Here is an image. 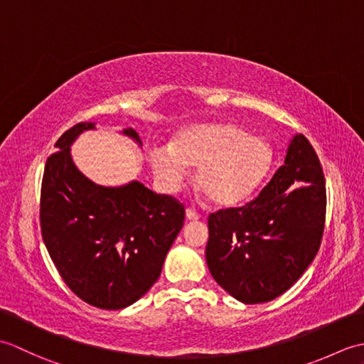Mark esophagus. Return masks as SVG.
Listing matches in <instances>:
<instances>
[{
	"instance_id": "obj_1",
	"label": "esophagus",
	"mask_w": 364,
	"mask_h": 364,
	"mask_svg": "<svg viewBox=\"0 0 364 364\" xmlns=\"http://www.w3.org/2000/svg\"><path fill=\"white\" fill-rule=\"evenodd\" d=\"M186 219H188V220H198V219H200V215H198L196 211L186 210Z\"/></svg>"
}]
</instances>
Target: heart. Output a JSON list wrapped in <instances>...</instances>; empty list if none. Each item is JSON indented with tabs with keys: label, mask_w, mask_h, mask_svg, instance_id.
Returning a JSON list of instances; mask_svg holds the SVG:
<instances>
[{
	"label": "heart",
	"mask_w": 364,
	"mask_h": 364,
	"mask_svg": "<svg viewBox=\"0 0 364 364\" xmlns=\"http://www.w3.org/2000/svg\"><path fill=\"white\" fill-rule=\"evenodd\" d=\"M149 159L166 191L180 189L188 167H197L198 189L214 205L231 208L257 194L272 172L275 154L266 139L233 123H200L178 131L170 146H151Z\"/></svg>",
	"instance_id": "obj_1"
}]
</instances>
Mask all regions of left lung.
<instances>
[{"label":"left lung","instance_id":"8db88e82","mask_svg":"<svg viewBox=\"0 0 364 364\" xmlns=\"http://www.w3.org/2000/svg\"><path fill=\"white\" fill-rule=\"evenodd\" d=\"M326 181L318 154L296 134L284 164L253 202L210 215L206 264L242 304H264L288 291L319 250Z\"/></svg>","mask_w":364,"mask_h":364}]
</instances>
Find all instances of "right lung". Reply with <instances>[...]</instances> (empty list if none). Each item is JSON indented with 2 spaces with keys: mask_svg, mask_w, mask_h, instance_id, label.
<instances>
[{
  "mask_svg": "<svg viewBox=\"0 0 364 364\" xmlns=\"http://www.w3.org/2000/svg\"><path fill=\"white\" fill-rule=\"evenodd\" d=\"M94 122L72 127L45 164L42 237L54 266L76 296L103 310L133 305L158 280L180 233L184 208L142 183L102 186L76 167L72 145ZM120 133L139 146L133 128Z\"/></svg>",
  "mask_w": 364,
  "mask_h": 364,
  "instance_id": "right-lung-1",
  "label": "right lung"
}]
</instances>
